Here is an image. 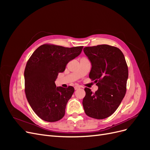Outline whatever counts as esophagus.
<instances>
[{
    "mask_svg": "<svg viewBox=\"0 0 150 150\" xmlns=\"http://www.w3.org/2000/svg\"><path fill=\"white\" fill-rule=\"evenodd\" d=\"M79 88H80V87H79V86H75V87H74V89H75V90H77V89H78Z\"/></svg>",
    "mask_w": 150,
    "mask_h": 150,
    "instance_id": "obj_1",
    "label": "esophagus"
}]
</instances>
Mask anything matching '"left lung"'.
<instances>
[{"label": "left lung", "instance_id": "obj_1", "mask_svg": "<svg viewBox=\"0 0 150 150\" xmlns=\"http://www.w3.org/2000/svg\"><path fill=\"white\" fill-rule=\"evenodd\" d=\"M83 51L91 63L89 78L98 87L94 93L84 89L85 113L95 119L106 118L115 112L125 96L128 69L125 56L120 49L106 44L86 47Z\"/></svg>", "mask_w": 150, "mask_h": 150}]
</instances>
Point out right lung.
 Here are the masks:
<instances>
[{"label":"right lung","instance_id":"right-lung-1","mask_svg":"<svg viewBox=\"0 0 150 150\" xmlns=\"http://www.w3.org/2000/svg\"><path fill=\"white\" fill-rule=\"evenodd\" d=\"M83 48L44 44L29 58L24 71L25 93L30 107L40 118L55 122L64 117L74 88L56 87L55 81L59 72L64 71L67 63L78 57Z\"/></svg>","mask_w":150,"mask_h":150}]
</instances>
